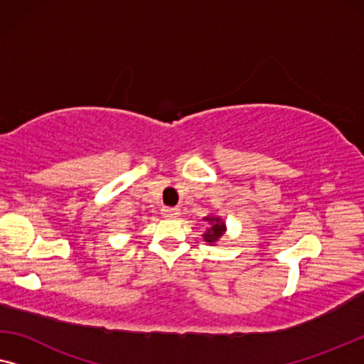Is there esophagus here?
Wrapping results in <instances>:
<instances>
[{
	"instance_id": "esophagus-1",
	"label": "esophagus",
	"mask_w": 364,
	"mask_h": 364,
	"mask_svg": "<svg viewBox=\"0 0 364 364\" xmlns=\"http://www.w3.org/2000/svg\"><path fill=\"white\" fill-rule=\"evenodd\" d=\"M161 214L165 218H176L178 214H180V209H176V208H163L161 209Z\"/></svg>"
}]
</instances>
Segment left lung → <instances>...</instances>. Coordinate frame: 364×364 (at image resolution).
<instances>
[{
    "label": "left lung",
    "instance_id": "left-lung-1",
    "mask_svg": "<svg viewBox=\"0 0 364 364\" xmlns=\"http://www.w3.org/2000/svg\"><path fill=\"white\" fill-rule=\"evenodd\" d=\"M206 221H211V228L204 234V240L206 242H216L224 232V223L219 218H206Z\"/></svg>",
    "mask_w": 364,
    "mask_h": 364
}]
</instances>
